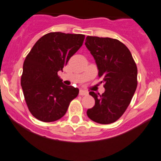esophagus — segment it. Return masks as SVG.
Masks as SVG:
<instances>
[{
    "label": "esophagus",
    "instance_id": "esophagus-1",
    "mask_svg": "<svg viewBox=\"0 0 161 161\" xmlns=\"http://www.w3.org/2000/svg\"><path fill=\"white\" fill-rule=\"evenodd\" d=\"M79 95H80V96H86V95H88V91L84 90V89H80V91H79Z\"/></svg>",
    "mask_w": 161,
    "mask_h": 161
}]
</instances>
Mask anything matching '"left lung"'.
<instances>
[{
    "label": "left lung",
    "instance_id": "obj_1",
    "mask_svg": "<svg viewBox=\"0 0 161 161\" xmlns=\"http://www.w3.org/2000/svg\"><path fill=\"white\" fill-rule=\"evenodd\" d=\"M85 45L96 61L105 92H89L95 106L88 117L100 124L114 123L130 105L137 86V68L127 47L117 39L86 37Z\"/></svg>",
    "mask_w": 161,
    "mask_h": 161
}]
</instances>
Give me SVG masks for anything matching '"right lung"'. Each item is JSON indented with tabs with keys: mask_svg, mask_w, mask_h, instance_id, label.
I'll use <instances>...</instances> for the list:
<instances>
[{
	"mask_svg": "<svg viewBox=\"0 0 161 161\" xmlns=\"http://www.w3.org/2000/svg\"><path fill=\"white\" fill-rule=\"evenodd\" d=\"M85 35L51 32L35 44L25 58L21 85L28 109L38 120L54 122L67 112L79 89L65 86L58 75L80 48Z\"/></svg>",
	"mask_w": 161,
	"mask_h": 161,
	"instance_id": "obj_1",
	"label": "right lung"
}]
</instances>
